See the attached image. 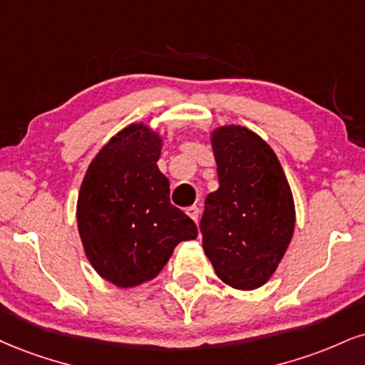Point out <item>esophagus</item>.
I'll list each match as a JSON object with an SVG mask.
<instances>
[{"label":"esophagus","mask_w":365,"mask_h":365,"mask_svg":"<svg viewBox=\"0 0 365 365\" xmlns=\"http://www.w3.org/2000/svg\"><path fill=\"white\" fill-rule=\"evenodd\" d=\"M199 212H200V210H199V207H197V205H190V207H187V214L192 219H194L195 222L199 221Z\"/></svg>","instance_id":"34e87169"}]
</instances>
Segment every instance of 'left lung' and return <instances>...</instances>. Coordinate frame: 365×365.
<instances>
[{"label":"left lung","instance_id":"8db88e82","mask_svg":"<svg viewBox=\"0 0 365 365\" xmlns=\"http://www.w3.org/2000/svg\"><path fill=\"white\" fill-rule=\"evenodd\" d=\"M212 149L219 188L205 199L202 245L219 279L252 291L270 279L291 243L292 192L275 153L247 127H219Z\"/></svg>","mask_w":365,"mask_h":365}]
</instances>
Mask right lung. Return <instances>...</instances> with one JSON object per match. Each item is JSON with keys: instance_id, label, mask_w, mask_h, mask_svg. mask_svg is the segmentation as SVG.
Segmentation results:
<instances>
[{"instance_id": "add662e5", "label": "right lung", "mask_w": 365, "mask_h": 365, "mask_svg": "<svg viewBox=\"0 0 365 365\" xmlns=\"http://www.w3.org/2000/svg\"><path fill=\"white\" fill-rule=\"evenodd\" d=\"M161 139L133 124L91 161L78 195V230L93 269L118 287L155 279L180 241L197 226L171 205L170 182L158 170Z\"/></svg>"}]
</instances>
